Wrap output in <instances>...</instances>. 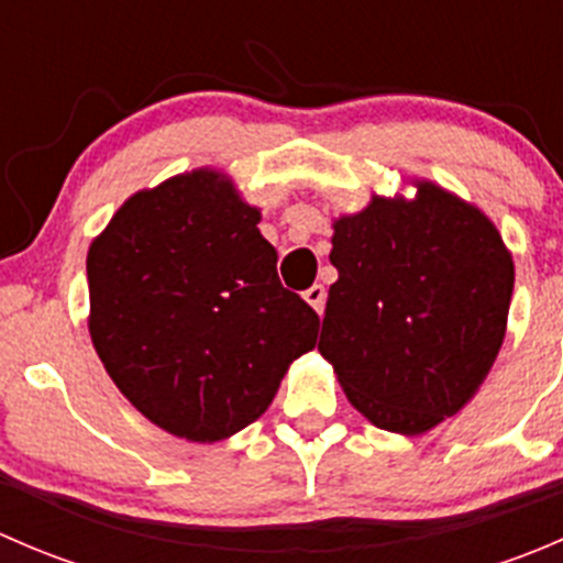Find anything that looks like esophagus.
<instances>
[{"label": "esophagus", "instance_id": "34e87169", "mask_svg": "<svg viewBox=\"0 0 563 563\" xmlns=\"http://www.w3.org/2000/svg\"><path fill=\"white\" fill-rule=\"evenodd\" d=\"M302 297L308 299V305L316 310V313H323V305H327V288H323L321 283H316V286H310L308 291L302 294Z\"/></svg>", "mask_w": 563, "mask_h": 563}]
</instances>
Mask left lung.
I'll return each instance as SVG.
<instances>
[{"mask_svg": "<svg viewBox=\"0 0 563 563\" xmlns=\"http://www.w3.org/2000/svg\"><path fill=\"white\" fill-rule=\"evenodd\" d=\"M338 269L318 351L376 428L417 435L457 413L490 373L515 266L496 225L441 187L373 198L334 223Z\"/></svg>", "mask_w": 563, "mask_h": 563, "instance_id": "obj_1", "label": "left lung"}]
</instances>
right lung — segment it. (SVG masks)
<instances>
[{"label": "right lung", "instance_id": "1", "mask_svg": "<svg viewBox=\"0 0 563 563\" xmlns=\"http://www.w3.org/2000/svg\"><path fill=\"white\" fill-rule=\"evenodd\" d=\"M258 209L212 172L135 192L87 255L89 332L146 419L212 444L269 408L318 313L277 277Z\"/></svg>", "mask_w": 563, "mask_h": 563}]
</instances>
